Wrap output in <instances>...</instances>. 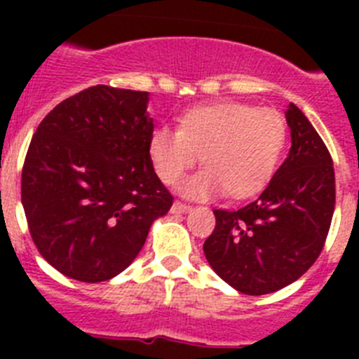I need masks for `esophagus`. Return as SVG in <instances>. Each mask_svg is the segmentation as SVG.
I'll return each mask as SVG.
<instances>
[{"label": "esophagus", "instance_id": "34e87169", "mask_svg": "<svg viewBox=\"0 0 359 359\" xmlns=\"http://www.w3.org/2000/svg\"><path fill=\"white\" fill-rule=\"evenodd\" d=\"M192 210V207H189V205H185V203H180V201H176L172 205V208H170V212H172V214H187V212H190Z\"/></svg>", "mask_w": 359, "mask_h": 359}]
</instances>
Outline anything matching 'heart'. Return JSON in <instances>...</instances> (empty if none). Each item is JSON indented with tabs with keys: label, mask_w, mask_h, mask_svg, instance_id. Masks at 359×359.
Masks as SVG:
<instances>
[{
	"label": "heart",
	"mask_w": 359,
	"mask_h": 359,
	"mask_svg": "<svg viewBox=\"0 0 359 359\" xmlns=\"http://www.w3.org/2000/svg\"><path fill=\"white\" fill-rule=\"evenodd\" d=\"M284 140L286 128L277 111L219 102L187 111L180 129H152L147 151L167 185L180 182L201 158L207 167L180 187L187 198L212 199L226 192L231 198H248L269 183Z\"/></svg>",
	"instance_id": "obj_1"
}]
</instances>
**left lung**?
Masks as SVG:
<instances>
[{
    "label": "left lung",
    "mask_w": 359,
    "mask_h": 359,
    "mask_svg": "<svg viewBox=\"0 0 359 359\" xmlns=\"http://www.w3.org/2000/svg\"><path fill=\"white\" fill-rule=\"evenodd\" d=\"M291 149L259 199L236 212L214 210L203 252L215 273L244 294L290 286L315 264L334 212V169L327 147L293 102Z\"/></svg>",
    "instance_id": "obj_1"
}]
</instances>
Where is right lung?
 <instances>
[{
    "instance_id": "right-lung-1",
    "label": "right lung",
    "mask_w": 359,
    "mask_h": 359,
    "mask_svg": "<svg viewBox=\"0 0 359 359\" xmlns=\"http://www.w3.org/2000/svg\"><path fill=\"white\" fill-rule=\"evenodd\" d=\"M147 104V91L93 86L53 107L32 138L21 201L37 250L66 277L122 273L172 207L149 158Z\"/></svg>"
}]
</instances>
